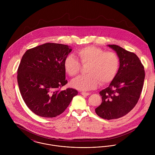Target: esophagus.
I'll list each match as a JSON object with an SVG mask.
<instances>
[{
    "instance_id": "obj_1",
    "label": "esophagus",
    "mask_w": 155,
    "mask_h": 155,
    "mask_svg": "<svg viewBox=\"0 0 155 155\" xmlns=\"http://www.w3.org/2000/svg\"><path fill=\"white\" fill-rule=\"evenodd\" d=\"M81 94L82 95H84V96H88V95H89L90 94L89 92H82Z\"/></svg>"
}]
</instances>
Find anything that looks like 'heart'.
I'll return each mask as SVG.
<instances>
[{"label":"heart","mask_w":155,"mask_h":155,"mask_svg":"<svg viewBox=\"0 0 155 155\" xmlns=\"http://www.w3.org/2000/svg\"><path fill=\"white\" fill-rule=\"evenodd\" d=\"M76 55L82 66L88 65L85 70L87 74L79 76L71 82V86L77 89H94L100 82L101 85L107 84L114 79L119 70V59L114 52L89 46L78 50ZM63 65L66 73L72 77L77 75L81 69L80 63L73 55L67 57Z\"/></svg>","instance_id":"b5f03b06"}]
</instances>
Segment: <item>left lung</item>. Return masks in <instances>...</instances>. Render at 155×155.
<instances>
[{"label": "left lung", "mask_w": 155, "mask_h": 155, "mask_svg": "<svg viewBox=\"0 0 155 155\" xmlns=\"http://www.w3.org/2000/svg\"><path fill=\"white\" fill-rule=\"evenodd\" d=\"M119 59V68L109 86L100 92L102 103L95 110L103 119L120 118L135 107L142 91L145 72L134 53L116 45H107Z\"/></svg>", "instance_id": "8db88e82"}]
</instances>
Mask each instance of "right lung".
Instances as JSON below:
<instances>
[{"label":"right lung","instance_id":"right-lung-1","mask_svg":"<svg viewBox=\"0 0 155 155\" xmlns=\"http://www.w3.org/2000/svg\"><path fill=\"white\" fill-rule=\"evenodd\" d=\"M72 51L66 45L46 43L28 49L18 68L17 81L28 109L44 117H54L66 109L77 90L64 86V61Z\"/></svg>","mask_w":155,"mask_h":155}]
</instances>
